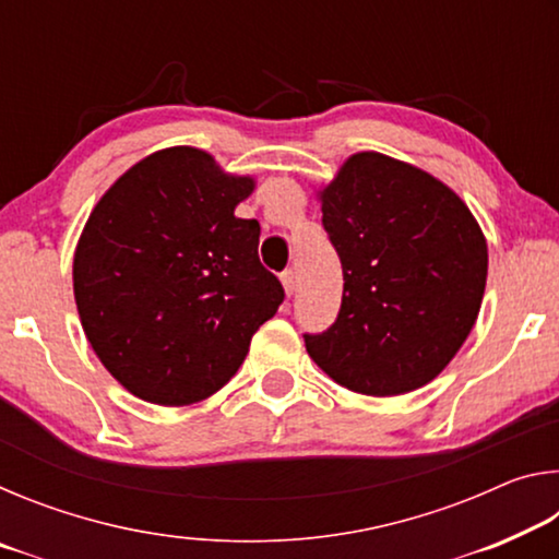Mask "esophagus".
Listing matches in <instances>:
<instances>
[{
  "label": "esophagus",
  "instance_id": "esophagus-1",
  "mask_svg": "<svg viewBox=\"0 0 559 559\" xmlns=\"http://www.w3.org/2000/svg\"><path fill=\"white\" fill-rule=\"evenodd\" d=\"M281 283H283V290H286V296L290 298L293 290H296V273L293 271L281 273Z\"/></svg>",
  "mask_w": 559,
  "mask_h": 559
}]
</instances>
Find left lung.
<instances>
[{
  "instance_id": "left-lung-1",
  "label": "left lung",
  "mask_w": 559,
  "mask_h": 559,
  "mask_svg": "<svg viewBox=\"0 0 559 559\" xmlns=\"http://www.w3.org/2000/svg\"><path fill=\"white\" fill-rule=\"evenodd\" d=\"M343 263V306L306 349L330 380L367 396L419 390L476 325L488 246L466 202L424 169L349 155L318 192Z\"/></svg>"
}]
</instances>
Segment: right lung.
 Returning <instances> with one entry per match:
<instances>
[{"mask_svg": "<svg viewBox=\"0 0 559 559\" xmlns=\"http://www.w3.org/2000/svg\"><path fill=\"white\" fill-rule=\"evenodd\" d=\"M257 179L177 145L122 173L73 253V296L93 353L130 394L202 402L239 370L283 286L259 261L261 226L234 210Z\"/></svg>", "mask_w": 559, "mask_h": 559, "instance_id": "right-lung-1", "label": "right lung"}]
</instances>
